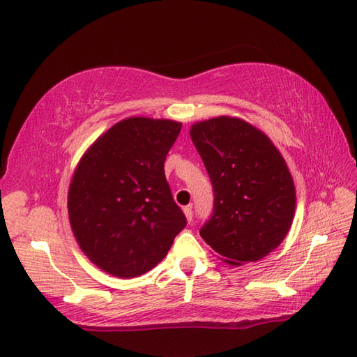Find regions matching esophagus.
Masks as SVG:
<instances>
[{
	"instance_id": "obj_1",
	"label": "esophagus",
	"mask_w": 357,
	"mask_h": 357,
	"mask_svg": "<svg viewBox=\"0 0 357 357\" xmlns=\"http://www.w3.org/2000/svg\"><path fill=\"white\" fill-rule=\"evenodd\" d=\"M184 215H185V218H187V221H188V222H192V219H193V210H192V206H187V207H184Z\"/></svg>"
}]
</instances>
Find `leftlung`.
Instances as JSON below:
<instances>
[{
	"label": "left lung",
	"mask_w": 357,
	"mask_h": 357,
	"mask_svg": "<svg viewBox=\"0 0 357 357\" xmlns=\"http://www.w3.org/2000/svg\"><path fill=\"white\" fill-rule=\"evenodd\" d=\"M190 136L215 192L202 239L227 264L262 259L293 222L296 190L285 159L267 135L239 118L196 123Z\"/></svg>",
	"instance_id": "obj_1"
}]
</instances>
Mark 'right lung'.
Listing matches in <instances>:
<instances>
[{"mask_svg":"<svg viewBox=\"0 0 357 357\" xmlns=\"http://www.w3.org/2000/svg\"><path fill=\"white\" fill-rule=\"evenodd\" d=\"M181 127L170 119L119 121L73 173L67 207L75 239L113 276L135 278L153 268L187 224L164 173Z\"/></svg>","mask_w":357,"mask_h":357,"instance_id":"right-lung-1","label":"right lung"}]
</instances>
